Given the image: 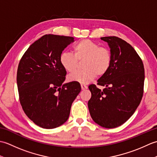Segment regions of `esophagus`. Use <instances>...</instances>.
I'll return each instance as SVG.
<instances>
[{"label": "esophagus", "mask_w": 157, "mask_h": 157, "mask_svg": "<svg viewBox=\"0 0 157 157\" xmlns=\"http://www.w3.org/2000/svg\"><path fill=\"white\" fill-rule=\"evenodd\" d=\"M81 88H82V90H86V89L88 88V86L84 85V84H82L81 85Z\"/></svg>", "instance_id": "esophagus-1"}]
</instances>
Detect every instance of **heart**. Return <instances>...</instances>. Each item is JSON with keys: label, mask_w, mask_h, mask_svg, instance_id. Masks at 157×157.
Returning <instances> with one entry per match:
<instances>
[{"label": "heart", "mask_w": 157, "mask_h": 157, "mask_svg": "<svg viewBox=\"0 0 157 157\" xmlns=\"http://www.w3.org/2000/svg\"><path fill=\"white\" fill-rule=\"evenodd\" d=\"M73 53L64 51L59 56V62L66 71L71 73L78 67V61L84 60L83 71H78L68 76L70 82L88 84L97 75H104L107 73L112 63V55L105 46L84 39L77 42L73 48Z\"/></svg>", "instance_id": "1"}]
</instances>
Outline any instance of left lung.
Segmentation results:
<instances>
[{"label": "left lung", "instance_id": "8db88e82", "mask_svg": "<svg viewBox=\"0 0 157 157\" xmlns=\"http://www.w3.org/2000/svg\"><path fill=\"white\" fill-rule=\"evenodd\" d=\"M108 43L112 63L107 73L98 79L101 90L88 86L92 96L88 105L93 121L105 128L126 122L138 108L144 92V68L141 58L128 42L116 36L101 38Z\"/></svg>", "mask_w": 157, "mask_h": 157}]
</instances>
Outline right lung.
<instances>
[{
    "instance_id": "add662e5",
    "label": "right lung",
    "mask_w": 157,
    "mask_h": 157,
    "mask_svg": "<svg viewBox=\"0 0 157 157\" xmlns=\"http://www.w3.org/2000/svg\"><path fill=\"white\" fill-rule=\"evenodd\" d=\"M74 38L46 34L34 42L20 60L17 84L23 111L36 125L53 129L68 119L73 101L81 91L78 82L63 84L67 71L59 62Z\"/></svg>"
}]
</instances>
